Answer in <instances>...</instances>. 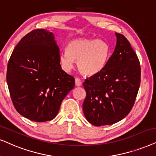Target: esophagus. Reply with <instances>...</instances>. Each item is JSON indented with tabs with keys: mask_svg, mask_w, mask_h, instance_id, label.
<instances>
[{
	"mask_svg": "<svg viewBox=\"0 0 156 156\" xmlns=\"http://www.w3.org/2000/svg\"><path fill=\"white\" fill-rule=\"evenodd\" d=\"M75 83H76V86H80L82 85V82L79 78H76L75 80Z\"/></svg>",
	"mask_w": 156,
	"mask_h": 156,
	"instance_id": "34e87169",
	"label": "esophagus"
}]
</instances>
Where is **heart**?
<instances>
[{"instance_id": "b5f03b06", "label": "heart", "mask_w": 156, "mask_h": 156, "mask_svg": "<svg viewBox=\"0 0 156 156\" xmlns=\"http://www.w3.org/2000/svg\"><path fill=\"white\" fill-rule=\"evenodd\" d=\"M111 55V47L101 39L81 38L70 41L67 50L60 53L62 68L69 71L73 68L75 60L82 73L93 76L104 70Z\"/></svg>"}]
</instances>
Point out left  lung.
<instances>
[{"label":"left lung","mask_w":156,"mask_h":156,"mask_svg":"<svg viewBox=\"0 0 156 156\" xmlns=\"http://www.w3.org/2000/svg\"><path fill=\"white\" fill-rule=\"evenodd\" d=\"M113 54L103 70L86 78L83 110L93 125H113L133 109L140 85L139 59L126 37L119 33Z\"/></svg>","instance_id":"1"}]
</instances>
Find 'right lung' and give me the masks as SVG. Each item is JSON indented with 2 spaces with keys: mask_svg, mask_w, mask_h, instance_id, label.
<instances>
[{
  "mask_svg": "<svg viewBox=\"0 0 156 156\" xmlns=\"http://www.w3.org/2000/svg\"><path fill=\"white\" fill-rule=\"evenodd\" d=\"M60 50L52 32L34 29L18 43L7 66L6 80L15 109L31 121H50L75 86L62 70Z\"/></svg>",
  "mask_w": 156,
  "mask_h": 156,
  "instance_id": "add662e5",
  "label": "right lung"
}]
</instances>
